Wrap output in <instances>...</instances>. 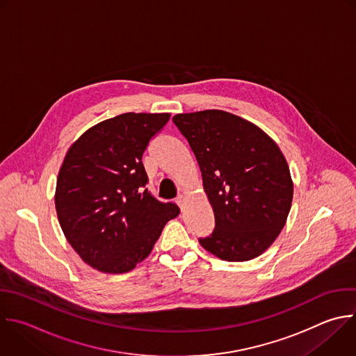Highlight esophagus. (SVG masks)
Here are the masks:
<instances>
[{"label": "esophagus", "mask_w": 356, "mask_h": 356, "mask_svg": "<svg viewBox=\"0 0 356 356\" xmlns=\"http://www.w3.org/2000/svg\"><path fill=\"white\" fill-rule=\"evenodd\" d=\"M176 202H177V205L180 207V209L183 211L184 204H186V197H184V195H179V197H177V200H176Z\"/></svg>", "instance_id": "34e87169"}]
</instances>
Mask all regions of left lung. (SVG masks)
Masks as SVG:
<instances>
[{"label": "left lung", "mask_w": 356, "mask_h": 356, "mask_svg": "<svg viewBox=\"0 0 356 356\" xmlns=\"http://www.w3.org/2000/svg\"><path fill=\"white\" fill-rule=\"evenodd\" d=\"M173 123L198 162L215 229L200 245L226 261H248L278 238L293 181L277 143L256 124L223 110L181 113Z\"/></svg>", "instance_id": "obj_1"}]
</instances>
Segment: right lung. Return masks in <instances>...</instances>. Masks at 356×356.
<instances>
[{
	"instance_id": "right-lung-1",
	"label": "right lung",
	"mask_w": 356,
	"mask_h": 356,
	"mask_svg": "<svg viewBox=\"0 0 356 356\" xmlns=\"http://www.w3.org/2000/svg\"><path fill=\"white\" fill-rule=\"evenodd\" d=\"M170 113H124L86 130L67 151L56 211L68 243L97 271L123 274L145 260L179 207L145 187L143 154Z\"/></svg>"
}]
</instances>
